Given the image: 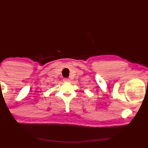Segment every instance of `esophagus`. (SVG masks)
Returning a JSON list of instances; mask_svg holds the SVG:
<instances>
[{"label":"esophagus","instance_id":"34e87169","mask_svg":"<svg viewBox=\"0 0 148 148\" xmlns=\"http://www.w3.org/2000/svg\"><path fill=\"white\" fill-rule=\"evenodd\" d=\"M71 81V80L68 79V78H65V79H64V82L65 83H69Z\"/></svg>","mask_w":148,"mask_h":148}]
</instances>
